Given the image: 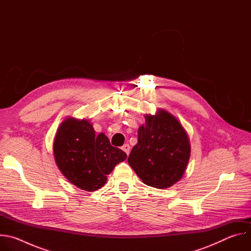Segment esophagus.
<instances>
[{
	"label": "esophagus",
	"instance_id": "1",
	"mask_svg": "<svg viewBox=\"0 0 251 251\" xmlns=\"http://www.w3.org/2000/svg\"><path fill=\"white\" fill-rule=\"evenodd\" d=\"M122 150H123L127 155H129V153H130V145H129V144H124L123 147H122Z\"/></svg>",
	"mask_w": 251,
	"mask_h": 251
}]
</instances>
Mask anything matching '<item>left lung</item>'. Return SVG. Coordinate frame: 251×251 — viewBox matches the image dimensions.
Listing matches in <instances>:
<instances>
[{"label":"left lung","mask_w":251,"mask_h":251,"mask_svg":"<svg viewBox=\"0 0 251 251\" xmlns=\"http://www.w3.org/2000/svg\"><path fill=\"white\" fill-rule=\"evenodd\" d=\"M138 143L128 163L145 185L166 189L182 178L191 156L189 136L178 120L164 109L145 115Z\"/></svg>","instance_id":"obj_1"}]
</instances>
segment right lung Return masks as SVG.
Wrapping results in <instances>:
<instances>
[{
    "label": "right lung",
    "instance_id": "obj_1",
    "mask_svg": "<svg viewBox=\"0 0 251 251\" xmlns=\"http://www.w3.org/2000/svg\"><path fill=\"white\" fill-rule=\"evenodd\" d=\"M55 163L68 182L83 191L104 186L114 167L127 158L113 147L104 133L95 135L89 120L66 118L58 127L53 142Z\"/></svg>",
    "mask_w": 251,
    "mask_h": 251
}]
</instances>
